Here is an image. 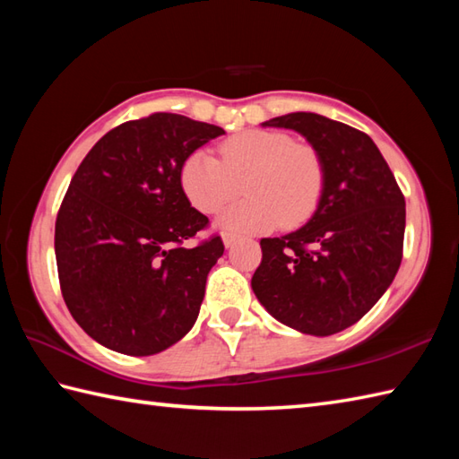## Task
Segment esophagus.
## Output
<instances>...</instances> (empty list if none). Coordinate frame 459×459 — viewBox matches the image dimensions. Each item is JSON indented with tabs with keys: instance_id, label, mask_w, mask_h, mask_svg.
I'll list each match as a JSON object with an SVG mask.
<instances>
[{
	"instance_id": "obj_1",
	"label": "esophagus",
	"mask_w": 459,
	"mask_h": 459,
	"mask_svg": "<svg viewBox=\"0 0 459 459\" xmlns=\"http://www.w3.org/2000/svg\"><path fill=\"white\" fill-rule=\"evenodd\" d=\"M235 240H237V235H232V232H222V242L227 248L235 245Z\"/></svg>"
}]
</instances>
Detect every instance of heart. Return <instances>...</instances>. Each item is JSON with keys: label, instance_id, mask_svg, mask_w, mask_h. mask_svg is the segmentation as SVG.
<instances>
[{"label": "heart", "instance_id": "obj_1", "mask_svg": "<svg viewBox=\"0 0 459 459\" xmlns=\"http://www.w3.org/2000/svg\"><path fill=\"white\" fill-rule=\"evenodd\" d=\"M221 160L195 150L183 160L179 185L201 212H217L242 189L247 199L219 217V227L235 232H264L276 224L296 227L316 211L325 169L316 148L284 132L247 130L224 140Z\"/></svg>", "mask_w": 459, "mask_h": 459}]
</instances>
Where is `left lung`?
<instances>
[{
    "label": "left lung",
    "mask_w": 459,
    "mask_h": 459,
    "mask_svg": "<svg viewBox=\"0 0 459 459\" xmlns=\"http://www.w3.org/2000/svg\"><path fill=\"white\" fill-rule=\"evenodd\" d=\"M262 126L304 135L324 161L325 183L304 227L260 240L252 290L284 325L317 337L339 333L393 284L403 260L404 195L365 132L314 112Z\"/></svg>",
    "instance_id": "left-lung-1"
}]
</instances>
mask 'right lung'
<instances>
[{
    "label": "right lung",
    "instance_id": "1",
    "mask_svg": "<svg viewBox=\"0 0 459 459\" xmlns=\"http://www.w3.org/2000/svg\"><path fill=\"white\" fill-rule=\"evenodd\" d=\"M219 126L155 112L110 130L73 175L55 222L65 304L100 345L145 357L189 333L221 237L183 247L209 219L179 185L189 153Z\"/></svg>",
    "mask_w": 459,
    "mask_h": 459
}]
</instances>
